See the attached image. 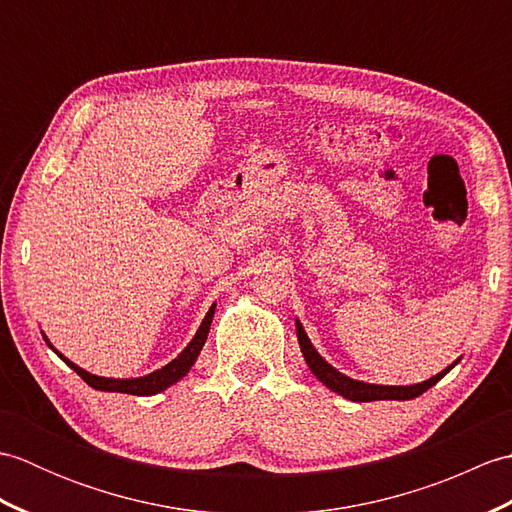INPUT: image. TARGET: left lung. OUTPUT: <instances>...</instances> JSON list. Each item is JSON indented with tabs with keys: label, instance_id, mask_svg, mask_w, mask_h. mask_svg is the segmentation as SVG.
<instances>
[{
	"label": "left lung",
	"instance_id": "obj_1",
	"mask_svg": "<svg viewBox=\"0 0 512 512\" xmlns=\"http://www.w3.org/2000/svg\"><path fill=\"white\" fill-rule=\"evenodd\" d=\"M297 339H299V347H301V354L306 358V363L310 367V372L317 376L321 383L336 391V394L347 398V400H354V402H369V400H411V398H418L424 391L431 389L433 385L438 383L442 376H447L451 369L460 363L453 361L449 367H444L440 374L431 376L427 380H422V383L416 385H374V383H363V380H354L350 376L341 374L339 369L332 367L325 358L317 352V347L312 345V341L308 339L306 330H303L301 321L297 319Z\"/></svg>",
	"mask_w": 512,
	"mask_h": 512
}]
</instances>
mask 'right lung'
Listing matches in <instances>:
<instances>
[{"mask_svg":"<svg viewBox=\"0 0 512 512\" xmlns=\"http://www.w3.org/2000/svg\"><path fill=\"white\" fill-rule=\"evenodd\" d=\"M215 306L217 303H213V306L209 308V312H206V317L202 319L198 332H195L193 339L189 341V345L184 347V350L173 358L171 363H167L165 367L156 369V372L151 374H145V376H138V378H105V376H96V374H90L88 369L79 367L76 363H72L70 358H65L59 350H54V345L48 341V336L43 334V339H46L50 350L57 354L61 361L72 367L76 374H79L85 383H88L90 387L99 389V391H116V394H132V396H154V394H160V391H165L167 387L176 385L178 380H182L184 376L189 374V369L193 367V363L198 361V356L202 352V347L206 343V336H209V330H211V321H213V314H215Z\"/></svg>","mask_w":512,"mask_h":512,"instance_id":"1","label":"right lung"}]
</instances>
